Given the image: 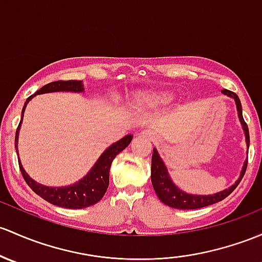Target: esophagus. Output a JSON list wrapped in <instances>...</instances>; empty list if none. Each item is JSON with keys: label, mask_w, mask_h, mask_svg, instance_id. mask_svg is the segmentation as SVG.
I'll return each instance as SVG.
<instances>
[{"label": "esophagus", "mask_w": 262, "mask_h": 262, "mask_svg": "<svg viewBox=\"0 0 262 262\" xmlns=\"http://www.w3.org/2000/svg\"><path fill=\"white\" fill-rule=\"evenodd\" d=\"M139 136L145 137V138H153L154 133H153V132H150V130H143V132H140Z\"/></svg>", "instance_id": "esophagus-1"}]
</instances>
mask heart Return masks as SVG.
<instances>
[{"label": "heart", "instance_id": "1", "mask_svg": "<svg viewBox=\"0 0 262 262\" xmlns=\"http://www.w3.org/2000/svg\"><path fill=\"white\" fill-rule=\"evenodd\" d=\"M139 100L148 105H164L172 100V94L164 90H156V92H145L139 95Z\"/></svg>", "mask_w": 262, "mask_h": 262}]
</instances>
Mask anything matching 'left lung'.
I'll list each match as a JSON object with an SVG mask.
<instances>
[{
  "instance_id": "1",
  "label": "left lung",
  "mask_w": 262,
  "mask_h": 262,
  "mask_svg": "<svg viewBox=\"0 0 262 262\" xmlns=\"http://www.w3.org/2000/svg\"><path fill=\"white\" fill-rule=\"evenodd\" d=\"M222 94L230 96V98L235 99L236 108H237V114L238 119H240L242 129H244L245 137H246V144L247 148L250 145V136H249V128H247V124L245 123L244 117H242V106L241 101L238 99V96L233 92L224 89L222 90ZM247 168V161H245L244 167L240 173V177L235 182V184H232L231 187H228L227 189L221 192H217L214 194H207V196H202V194H189L183 192L182 189L178 188L172 180H170L169 174H168V170L166 164L163 163L162 158L159 157L158 152L154 148L153 154H152V174H150V180H152L153 188L156 191L157 196L159 200L164 203V205L169 206V207L178 208V210H196V208H202L206 206L213 205V203L220 202V201L225 200L226 197L230 196L233 191H235L236 187L238 186L242 177H244L245 172H246Z\"/></svg>"
}]
</instances>
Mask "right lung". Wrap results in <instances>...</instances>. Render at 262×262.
Here are the masks:
<instances>
[{
  "label": "right lung",
  "instance_id": "1",
  "mask_svg": "<svg viewBox=\"0 0 262 262\" xmlns=\"http://www.w3.org/2000/svg\"><path fill=\"white\" fill-rule=\"evenodd\" d=\"M54 92L81 93L84 92V85H82L81 81L78 80L52 81L43 85V86L41 88V89H38L34 95L29 96L26 103H25L24 108H22L21 120L17 126V130H16V150H17L18 144V132H20L22 118H24V112L27 103H29L35 95ZM132 139H133V136H132V134H128V136H125L124 138L115 142L114 144L110 145L108 149L99 157V159L96 161L94 167L89 170V173H88L82 180L68 187L42 186V184L37 183V182H35L32 178H30V176L27 174V173L25 172L24 168H22L21 162H18V166H20V170L24 180L26 181L27 184H29L30 188H31L35 193L38 194L41 198H43V200L48 201V202L52 203V205L59 206V207L71 208V210H74V208H85L89 207V206L95 205L96 202H99V201L104 197V194H105L109 186V170L110 166H112L113 159L122 152V150H124L128 147L129 143L132 142Z\"/></svg>",
  "mask_w": 262,
  "mask_h": 262
}]
</instances>
